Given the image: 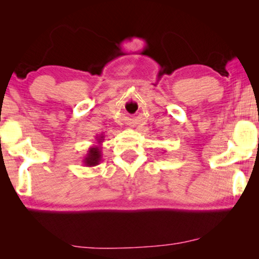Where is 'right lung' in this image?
I'll use <instances>...</instances> for the list:
<instances>
[{
    "instance_id": "obj_1",
    "label": "right lung",
    "mask_w": 259,
    "mask_h": 259,
    "mask_svg": "<svg viewBox=\"0 0 259 259\" xmlns=\"http://www.w3.org/2000/svg\"><path fill=\"white\" fill-rule=\"evenodd\" d=\"M105 137L102 136H98L97 137V145H93V146L88 148L87 154L84 155L83 158V165L87 166V167H93V166H97L100 164L102 154H101V144L104 141Z\"/></svg>"
}]
</instances>
